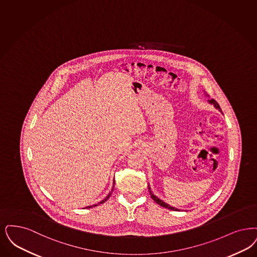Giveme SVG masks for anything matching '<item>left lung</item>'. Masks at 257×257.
<instances>
[{
    "mask_svg": "<svg viewBox=\"0 0 257 257\" xmlns=\"http://www.w3.org/2000/svg\"><path fill=\"white\" fill-rule=\"evenodd\" d=\"M208 102L211 103V104H213L214 105V107H215L216 109H219V111L222 113V110H221V108H220V106H219V104L217 103L215 99H209L208 100ZM148 188H149V192H150V195L152 197V199L154 200L155 202L158 204V205H161V206H164L165 208H168V209H171V210H179L178 208H175L173 206H170L169 205H167L166 203L165 202H163L162 200H160L158 197H156V196L152 193V191H151V189H150V187L148 186Z\"/></svg>",
    "mask_w": 257,
    "mask_h": 257,
    "instance_id": "left-lung-1",
    "label": "left lung"
}]
</instances>
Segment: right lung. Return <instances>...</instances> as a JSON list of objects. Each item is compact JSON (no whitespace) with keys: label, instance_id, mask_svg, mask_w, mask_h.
<instances>
[{"label":"right lung","instance_id":"add662e5","mask_svg":"<svg viewBox=\"0 0 257 257\" xmlns=\"http://www.w3.org/2000/svg\"><path fill=\"white\" fill-rule=\"evenodd\" d=\"M113 185H114V182H113ZM112 191H113V190H112ZM110 195H111V193H110V194H109V195L107 196V197H106V198H105V200H103V201H101V202H100V203H98V204H97V205H100V204H102V203H104V202H105V201H107V200H108V198H109V197H110ZM89 205V206H86V208H91V207H92V206H96V205Z\"/></svg>","mask_w":257,"mask_h":257}]
</instances>
